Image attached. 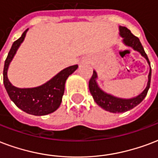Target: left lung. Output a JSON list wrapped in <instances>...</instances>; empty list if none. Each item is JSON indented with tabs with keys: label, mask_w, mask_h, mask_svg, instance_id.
Here are the masks:
<instances>
[{
	"label": "left lung",
	"mask_w": 158,
	"mask_h": 158,
	"mask_svg": "<svg viewBox=\"0 0 158 158\" xmlns=\"http://www.w3.org/2000/svg\"><path fill=\"white\" fill-rule=\"evenodd\" d=\"M119 31H120V36L123 38V43L127 47L131 48L135 51H137L141 53L142 57L146 58L149 64L150 70H149V74H148V81L147 84V87L141 94H138L137 96L133 97L131 99H122L119 97H115L110 94L106 93L99 87L96 79H98V75L95 70L93 72V75L91 77L90 80L89 82V88L90 91L92 96L94 98V100L96 104L101 108L104 109L105 110L112 112V113H122L127 110H131L144 100V98L147 96L148 89L150 88L151 84V76H152V69H151L150 62L148 58V55L146 54L144 48L141 45V42L139 40L138 37L131 32L129 29H127L126 27H119Z\"/></svg>",
	"instance_id": "1"
}]
</instances>
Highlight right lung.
I'll list each match as a JSON object with an SVG mask.
<instances>
[{"instance_id": "obj_1", "label": "right lung", "mask_w": 158, "mask_h": 158, "mask_svg": "<svg viewBox=\"0 0 158 158\" xmlns=\"http://www.w3.org/2000/svg\"><path fill=\"white\" fill-rule=\"evenodd\" d=\"M27 29L19 39L15 41L5 61L3 70V83L10 99L14 104L27 114L45 115L54 112L60 106L64 93L65 82L68 77L78 69L73 65L61 70L45 84L34 88H17L10 84L7 77V70L10 62L17 53V49L25 39Z\"/></svg>"}]
</instances>
